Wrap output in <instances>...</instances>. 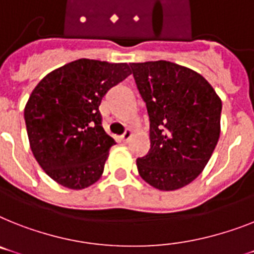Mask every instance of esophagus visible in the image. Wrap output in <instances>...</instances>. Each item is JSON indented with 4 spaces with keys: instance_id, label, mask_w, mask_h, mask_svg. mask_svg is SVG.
<instances>
[{
    "instance_id": "esophagus-1",
    "label": "esophagus",
    "mask_w": 254,
    "mask_h": 254,
    "mask_svg": "<svg viewBox=\"0 0 254 254\" xmlns=\"http://www.w3.org/2000/svg\"><path fill=\"white\" fill-rule=\"evenodd\" d=\"M131 136H132V131H131V129H126L125 133H123V135L121 136V140H122L123 142H127L129 139H131Z\"/></svg>"
}]
</instances>
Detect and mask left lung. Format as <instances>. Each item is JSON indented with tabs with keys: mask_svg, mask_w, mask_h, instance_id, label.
I'll list each match as a JSON object with an SVG mask.
<instances>
[{
	"mask_svg": "<svg viewBox=\"0 0 254 254\" xmlns=\"http://www.w3.org/2000/svg\"><path fill=\"white\" fill-rule=\"evenodd\" d=\"M129 66L150 122V149L136 161L137 171L157 190H179L200 175L214 152L221 98L188 67L169 61Z\"/></svg>",
	"mask_w": 254,
	"mask_h": 254,
	"instance_id": "left-lung-1",
	"label": "left lung"
}]
</instances>
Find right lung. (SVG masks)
<instances>
[{
    "instance_id": "1",
    "label": "right lung",
    "mask_w": 254,
    "mask_h": 254,
    "mask_svg": "<svg viewBox=\"0 0 254 254\" xmlns=\"http://www.w3.org/2000/svg\"><path fill=\"white\" fill-rule=\"evenodd\" d=\"M128 75L127 64L81 58L49 72L35 87L24 108L29 146L54 182L83 190L101 178L115 141L102 127L98 106Z\"/></svg>"
}]
</instances>
